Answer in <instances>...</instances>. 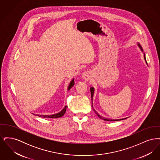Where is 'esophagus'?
<instances>
[{"label": "esophagus", "mask_w": 160, "mask_h": 160, "mask_svg": "<svg viewBox=\"0 0 160 160\" xmlns=\"http://www.w3.org/2000/svg\"><path fill=\"white\" fill-rule=\"evenodd\" d=\"M82 77L84 80H88V79H89V78L91 77V74L89 72H84L82 74Z\"/></svg>", "instance_id": "obj_1"}]
</instances>
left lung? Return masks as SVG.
Masks as SVG:
<instances>
[{"label":"left lung","mask_w":160,"mask_h":160,"mask_svg":"<svg viewBox=\"0 0 160 160\" xmlns=\"http://www.w3.org/2000/svg\"><path fill=\"white\" fill-rule=\"evenodd\" d=\"M137 46L139 47V48H140V50H141V51L143 53V49H142V46H140V44H139V43H137ZM144 54V59H145V61H146V63H147V62H146V58H145V54L143 53ZM91 98H92V108H93V110H94V112H95V113L97 114V115L99 117L100 119H103L104 121H121V120H123V119H127V118H123V119H108V118H104L102 116H100L96 111H95V110L93 108V105H92V99H93V94H94V91H95V89H94V88H93V87H91Z\"/></svg>","instance_id":"8db88e82"}]
</instances>
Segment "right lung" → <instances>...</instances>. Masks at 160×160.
<instances>
[{
    "label": "right lung",
    "mask_w": 160,
    "mask_h": 160,
    "mask_svg": "<svg viewBox=\"0 0 160 160\" xmlns=\"http://www.w3.org/2000/svg\"><path fill=\"white\" fill-rule=\"evenodd\" d=\"M74 85V79L73 78L69 83V84L68 88V90H69ZM68 107L67 106H65V107L61 110L60 112L56 113V114H51V115H42V114H37V116H38L39 117H41V118H61L62 116H63V114L65 113L66 112V110H67V108Z\"/></svg>",
    "instance_id": "right-lung-1"
}]
</instances>
